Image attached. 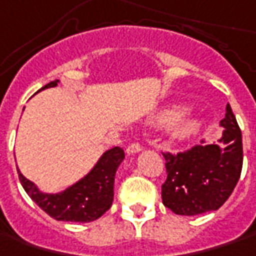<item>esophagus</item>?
Here are the masks:
<instances>
[{
    "instance_id": "34e87169",
    "label": "esophagus",
    "mask_w": 256,
    "mask_h": 256,
    "mask_svg": "<svg viewBox=\"0 0 256 256\" xmlns=\"http://www.w3.org/2000/svg\"><path fill=\"white\" fill-rule=\"evenodd\" d=\"M138 152H142V146L138 144V143H132V144L126 148V153H128V154H136Z\"/></svg>"
}]
</instances>
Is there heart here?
<instances>
[{
    "label": "heart",
    "instance_id": "heart-1",
    "mask_svg": "<svg viewBox=\"0 0 256 256\" xmlns=\"http://www.w3.org/2000/svg\"><path fill=\"white\" fill-rule=\"evenodd\" d=\"M184 112L182 106H176L168 110H166L160 116V122L162 123H170L172 120H176L177 118H180L181 113ZM202 128V120L197 118V116H187L184 119L178 120L174 128H172V140H177V142H184V140H188L191 137L197 136L198 132Z\"/></svg>",
    "mask_w": 256,
    "mask_h": 256
}]
</instances>
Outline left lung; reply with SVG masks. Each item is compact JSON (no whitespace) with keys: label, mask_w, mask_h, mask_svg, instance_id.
Here are the masks:
<instances>
[{"label":"left lung","mask_w":256,"mask_h":256,"mask_svg":"<svg viewBox=\"0 0 256 256\" xmlns=\"http://www.w3.org/2000/svg\"><path fill=\"white\" fill-rule=\"evenodd\" d=\"M218 143L196 146L186 153H166L167 180L162 186L163 204L177 216L216 211L232 194L242 170V134L226 104ZM204 143V142H202Z\"/></svg>","instance_id":"1"}]
</instances>
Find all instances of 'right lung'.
<instances>
[{"label": "right lung", "instance_id": "add662e5", "mask_svg": "<svg viewBox=\"0 0 256 256\" xmlns=\"http://www.w3.org/2000/svg\"><path fill=\"white\" fill-rule=\"evenodd\" d=\"M58 84L59 79L52 80L40 90L55 88ZM123 160L124 152L122 147L106 150L90 172L59 192H44L20 170L18 176L26 194L49 216L66 222H90L110 208L114 196V177Z\"/></svg>", "mask_w": 256, "mask_h": 256}]
</instances>
